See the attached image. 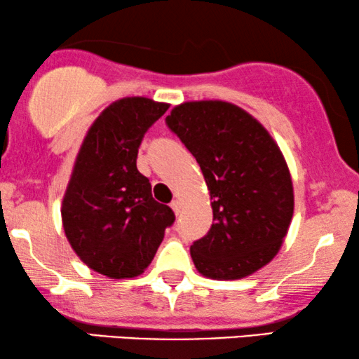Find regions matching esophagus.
Returning a JSON list of instances; mask_svg holds the SVG:
<instances>
[{
  "instance_id": "obj_1",
  "label": "esophagus",
  "mask_w": 359,
  "mask_h": 359,
  "mask_svg": "<svg viewBox=\"0 0 359 359\" xmlns=\"http://www.w3.org/2000/svg\"><path fill=\"white\" fill-rule=\"evenodd\" d=\"M170 205H171V209H173V212H175L176 215H178V214L181 212V201H178V199H175V201H173V203H171Z\"/></svg>"
}]
</instances>
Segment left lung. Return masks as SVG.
<instances>
[{"label": "left lung", "instance_id": "left-lung-1", "mask_svg": "<svg viewBox=\"0 0 359 359\" xmlns=\"http://www.w3.org/2000/svg\"><path fill=\"white\" fill-rule=\"evenodd\" d=\"M166 124L186 145L208 184L214 222L191 245L194 266L210 279H242L271 262L287 235L294 188L276 140L227 101H188Z\"/></svg>", "mask_w": 359, "mask_h": 359}]
</instances>
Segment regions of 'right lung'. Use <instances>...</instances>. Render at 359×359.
<instances>
[{
	"label": "right lung",
	"instance_id": "obj_1",
	"mask_svg": "<svg viewBox=\"0 0 359 359\" xmlns=\"http://www.w3.org/2000/svg\"><path fill=\"white\" fill-rule=\"evenodd\" d=\"M168 102L144 96L117 100L88 129L62 201L68 243L93 271L111 279L135 278L147 269L175 222L156 203L151 184L137 170V154L149 127Z\"/></svg>",
	"mask_w": 359,
	"mask_h": 359
}]
</instances>
